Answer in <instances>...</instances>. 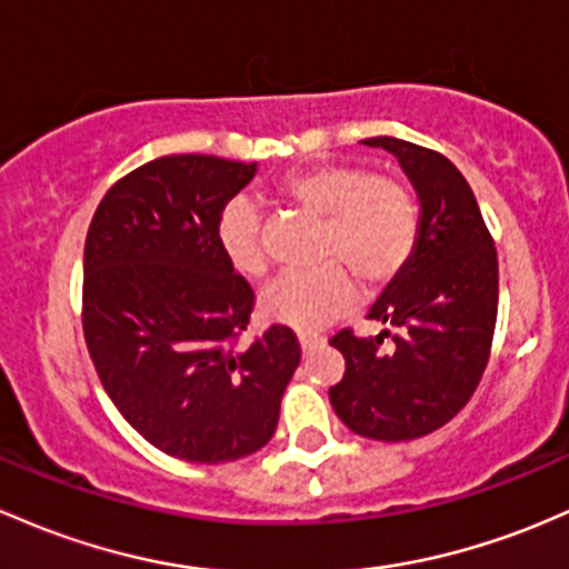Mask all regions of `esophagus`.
<instances>
[{
  "mask_svg": "<svg viewBox=\"0 0 569 569\" xmlns=\"http://www.w3.org/2000/svg\"><path fill=\"white\" fill-rule=\"evenodd\" d=\"M297 340H300V346H302V351H308V349H313L316 343H321V335L319 332H297Z\"/></svg>",
  "mask_w": 569,
  "mask_h": 569,
  "instance_id": "34e87169",
  "label": "esophagus"
}]
</instances>
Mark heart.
Returning a JSON list of instances; mask_svg holds the SVG:
<instances>
[{"label": "heart", "instance_id": "obj_1", "mask_svg": "<svg viewBox=\"0 0 569 569\" xmlns=\"http://www.w3.org/2000/svg\"><path fill=\"white\" fill-rule=\"evenodd\" d=\"M362 286V264L346 256L310 272H283L269 283L261 297V308L269 319L280 325L297 327V330H319L338 319L351 302H357Z\"/></svg>", "mask_w": 569, "mask_h": 569}]
</instances>
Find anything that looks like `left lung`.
I'll return each instance as SVG.
<instances>
[{
	"instance_id": "8db88e82",
	"label": "left lung",
	"mask_w": 569,
	"mask_h": 569,
	"mask_svg": "<svg viewBox=\"0 0 569 569\" xmlns=\"http://www.w3.org/2000/svg\"><path fill=\"white\" fill-rule=\"evenodd\" d=\"M351 149L403 188L409 244L370 310L381 330L330 340L346 360L330 400L355 433L415 439L450 420L480 381L499 308V261L469 179L445 154L395 136Z\"/></svg>"
}]
</instances>
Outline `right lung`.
Wrapping results in <instances>:
<instances>
[{"mask_svg": "<svg viewBox=\"0 0 569 569\" xmlns=\"http://www.w3.org/2000/svg\"><path fill=\"white\" fill-rule=\"evenodd\" d=\"M259 163L163 154L103 196L83 244V335L106 390L149 445L218 463L261 450L300 365L295 338L244 340L253 295L226 207Z\"/></svg>", "mask_w": 569, "mask_h": 569, "instance_id": "right-lung-1", "label": "right lung"}]
</instances>
